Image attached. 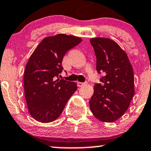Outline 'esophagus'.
Returning <instances> with one entry per match:
<instances>
[{
  "label": "esophagus",
  "mask_w": 151,
  "mask_h": 151,
  "mask_svg": "<svg viewBox=\"0 0 151 151\" xmlns=\"http://www.w3.org/2000/svg\"><path fill=\"white\" fill-rule=\"evenodd\" d=\"M88 84V82L86 81L85 83H81V82H78V87H82L83 86H86V85Z\"/></svg>",
  "instance_id": "34e87169"
}]
</instances>
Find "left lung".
<instances>
[{
	"instance_id": "1",
	"label": "left lung",
	"mask_w": 151,
	"mask_h": 151,
	"mask_svg": "<svg viewBox=\"0 0 151 151\" xmlns=\"http://www.w3.org/2000/svg\"><path fill=\"white\" fill-rule=\"evenodd\" d=\"M102 76L94 86L90 107L97 119L113 122L127 111L134 95V70L124 51L110 39L90 40Z\"/></svg>"
}]
</instances>
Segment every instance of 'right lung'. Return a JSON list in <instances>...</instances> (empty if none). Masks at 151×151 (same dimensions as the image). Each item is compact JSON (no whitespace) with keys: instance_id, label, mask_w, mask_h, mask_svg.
<instances>
[{"instance_id":"obj_1","label":"right lung","mask_w":151,"mask_h":151,"mask_svg":"<svg viewBox=\"0 0 151 151\" xmlns=\"http://www.w3.org/2000/svg\"><path fill=\"white\" fill-rule=\"evenodd\" d=\"M81 42L79 37L63 34L46 37L30 56L24 73V95L29 114L37 121L56 120L77 90V83L58 76L63 56Z\"/></svg>"}]
</instances>
